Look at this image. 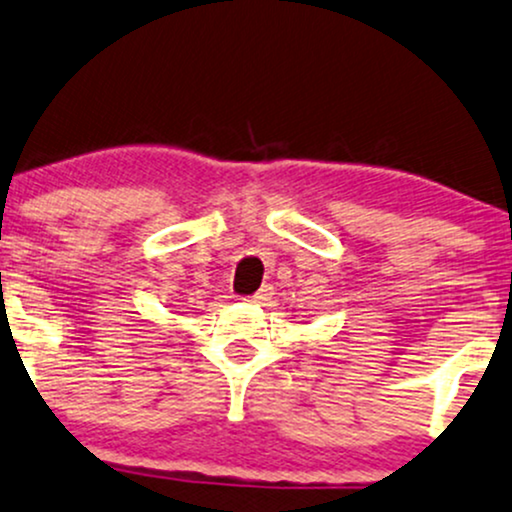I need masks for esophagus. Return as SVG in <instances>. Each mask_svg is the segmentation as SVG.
I'll return each mask as SVG.
<instances>
[{"mask_svg": "<svg viewBox=\"0 0 512 512\" xmlns=\"http://www.w3.org/2000/svg\"><path fill=\"white\" fill-rule=\"evenodd\" d=\"M270 297H273V287H270V285H263L261 290H258V292L254 294V297H246L244 302H251V304H266Z\"/></svg>", "mask_w": 512, "mask_h": 512, "instance_id": "1", "label": "esophagus"}]
</instances>
